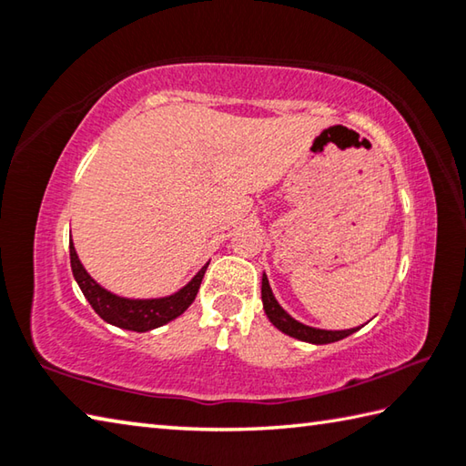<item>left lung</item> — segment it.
Masks as SVG:
<instances>
[{
  "mask_svg": "<svg viewBox=\"0 0 466 466\" xmlns=\"http://www.w3.org/2000/svg\"><path fill=\"white\" fill-rule=\"evenodd\" d=\"M260 295H262V308H265V314L270 319V324L281 329L283 334L291 336V338H298V340L311 342V344H329V342L342 340V338L350 336V334H354L359 329V328H350V329H319V328H311V326L301 324V321H298V319H293L281 306H279V301L275 299L273 291H270V285H268L267 275H262Z\"/></svg>",
  "mask_w": 466,
  "mask_h": 466,
  "instance_id": "left-lung-1",
  "label": "left lung"
}]
</instances>
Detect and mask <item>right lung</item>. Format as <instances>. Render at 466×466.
<instances>
[{"label": "right lung", "instance_id": "add662e5", "mask_svg": "<svg viewBox=\"0 0 466 466\" xmlns=\"http://www.w3.org/2000/svg\"><path fill=\"white\" fill-rule=\"evenodd\" d=\"M69 252H71V268L75 281L79 283L83 295H86L91 308L96 314L106 319L107 324H114L117 328L132 329V332H148L158 326H165L168 321L179 318L185 309H187L196 295L199 291L201 279L206 275L208 265L199 270V273L191 279V281L168 298L160 299H126L117 298V295L106 291L104 287L97 285L89 273L83 268L81 260L75 252L73 240H69Z\"/></svg>", "mask_w": 466, "mask_h": 466}]
</instances>
